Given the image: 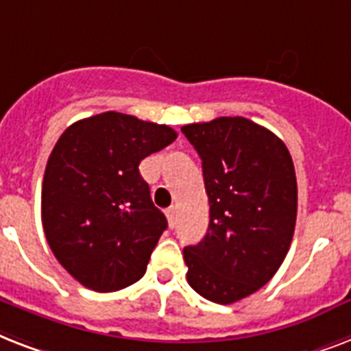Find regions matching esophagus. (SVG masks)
I'll use <instances>...</instances> for the list:
<instances>
[{"instance_id": "obj_1", "label": "esophagus", "mask_w": 351, "mask_h": 351, "mask_svg": "<svg viewBox=\"0 0 351 351\" xmlns=\"http://www.w3.org/2000/svg\"><path fill=\"white\" fill-rule=\"evenodd\" d=\"M167 219H168V226L173 228V226H176V208H173V206L167 208Z\"/></svg>"}]
</instances>
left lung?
<instances>
[{
    "mask_svg": "<svg viewBox=\"0 0 351 351\" xmlns=\"http://www.w3.org/2000/svg\"><path fill=\"white\" fill-rule=\"evenodd\" d=\"M203 161L208 232L184 246L186 279L199 295L232 304L265 287L290 250L297 181L287 145L246 117L181 128Z\"/></svg>",
    "mask_w": 351,
    "mask_h": 351,
    "instance_id": "left-lung-1",
    "label": "left lung"
}]
</instances>
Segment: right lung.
I'll return each instance as SVG.
<instances>
[{"mask_svg":"<svg viewBox=\"0 0 351 351\" xmlns=\"http://www.w3.org/2000/svg\"><path fill=\"white\" fill-rule=\"evenodd\" d=\"M167 125L121 112L75 121L45 168L41 221L60 265L94 291L139 281L167 230L139 162L176 141Z\"/></svg>","mask_w":351,"mask_h":351,"instance_id":"right-lung-1","label":"right lung"}]
</instances>
